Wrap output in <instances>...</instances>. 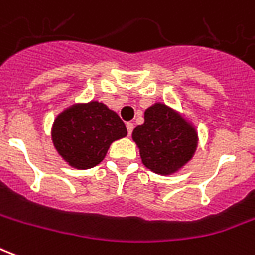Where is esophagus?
<instances>
[{
	"mask_svg": "<svg viewBox=\"0 0 255 255\" xmlns=\"http://www.w3.org/2000/svg\"><path fill=\"white\" fill-rule=\"evenodd\" d=\"M126 129H128V134H131V131H133V129H134V125H133V122H128V124H126Z\"/></svg>",
	"mask_w": 255,
	"mask_h": 255,
	"instance_id": "esophagus-1",
	"label": "esophagus"
}]
</instances>
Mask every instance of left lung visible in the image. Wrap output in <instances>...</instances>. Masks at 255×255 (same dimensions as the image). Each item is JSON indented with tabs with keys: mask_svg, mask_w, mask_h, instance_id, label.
Listing matches in <instances>:
<instances>
[{
	"mask_svg": "<svg viewBox=\"0 0 255 255\" xmlns=\"http://www.w3.org/2000/svg\"><path fill=\"white\" fill-rule=\"evenodd\" d=\"M142 163L159 174H171L188 162L198 144L191 125L165 104H153L144 114V124L133 130Z\"/></svg>",
	"mask_w": 255,
	"mask_h": 255,
	"instance_id": "1",
	"label": "left lung"
}]
</instances>
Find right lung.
I'll list each match as a JSON object with an SVG mask.
<instances>
[{
    "mask_svg": "<svg viewBox=\"0 0 255 255\" xmlns=\"http://www.w3.org/2000/svg\"><path fill=\"white\" fill-rule=\"evenodd\" d=\"M126 134V126L117 113L97 102L67 108L52 129V140L61 158L82 170L99 165L111 142Z\"/></svg>",
    "mask_w": 255,
    "mask_h": 255,
    "instance_id": "obj_1",
    "label": "right lung"
}]
</instances>
